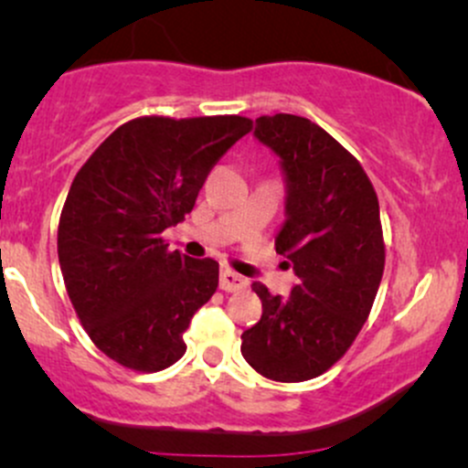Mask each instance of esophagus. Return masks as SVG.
I'll return each mask as SVG.
<instances>
[{"mask_svg":"<svg viewBox=\"0 0 468 468\" xmlns=\"http://www.w3.org/2000/svg\"><path fill=\"white\" fill-rule=\"evenodd\" d=\"M249 286V279L238 275V272H233L230 268H224L222 272H219V288L224 290V292H238V290H244Z\"/></svg>","mask_w":468,"mask_h":468,"instance_id":"1","label":"esophagus"}]
</instances>
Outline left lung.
<instances>
[{"label":"left lung","mask_w":468,"mask_h":468,"mask_svg":"<svg viewBox=\"0 0 468 468\" xmlns=\"http://www.w3.org/2000/svg\"><path fill=\"white\" fill-rule=\"evenodd\" d=\"M255 136L282 158L286 224L275 250L299 277L288 299L252 283L260 324L241 335V356L279 383L321 376L358 336L385 271L378 197L354 155L303 116L257 118Z\"/></svg>","instance_id":"8db88e82"}]
</instances>
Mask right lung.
Masks as SVG:
<instances>
[{
	"label": "right lung",
	"instance_id": "obj_1",
	"mask_svg": "<svg viewBox=\"0 0 468 468\" xmlns=\"http://www.w3.org/2000/svg\"><path fill=\"white\" fill-rule=\"evenodd\" d=\"M252 130L246 116H141L112 132L74 176L58 219L68 297L105 356L160 372L186 352L191 316L219 264L169 250L163 233L193 211L204 180Z\"/></svg>",
	"mask_w": 468,
	"mask_h": 468
}]
</instances>
